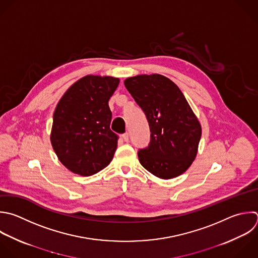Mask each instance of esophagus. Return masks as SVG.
I'll return each mask as SVG.
<instances>
[{"mask_svg": "<svg viewBox=\"0 0 258 258\" xmlns=\"http://www.w3.org/2000/svg\"><path fill=\"white\" fill-rule=\"evenodd\" d=\"M122 138H123V140H124L125 142H128V141H129V134H128V132L124 133V134L122 135Z\"/></svg>", "mask_w": 258, "mask_h": 258, "instance_id": "34e87169", "label": "esophagus"}]
</instances>
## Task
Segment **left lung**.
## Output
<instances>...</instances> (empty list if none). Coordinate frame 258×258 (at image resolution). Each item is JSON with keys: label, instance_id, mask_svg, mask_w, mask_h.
Wrapping results in <instances>:
<instances>
[{"label": "left lung", "instance_id": "8db88e82", "mask_svg": "<svg viewBox=\"0 0 258 258\" xmlns=\"http://www.w3.org/2000/svg\"><path fill=\"white\" fill-rule=\"evenodd\" d=\"M124 85L143 110L151 132L148 147L138 151L141 165L161 179L180 175L195 160L202 135L183 94L158 74L127 78Z\"/></svg>", "mask_w": 258, "mask_h": 258}]
</instances>
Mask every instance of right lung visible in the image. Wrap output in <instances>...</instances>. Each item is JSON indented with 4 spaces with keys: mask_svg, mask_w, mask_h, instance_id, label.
Segmentation results:
<instances>
[{
    "mask_svg": "<svg viewBox=\"0 0 258 258\" xmlns=\"http://www.w3.org/2000/svg\"><path fill=\"white\" fill-rule=\"evenodd\" d=\"M120 80L86 76L63 94L54 114L50 133L59 161L72 172L89 176L110 164L118 136L111 131L109 100Z\"/></svg>",
    "mask_w": 258,
    "mask_h": 258,
    "instance_id": "add662e5",
    "label": "right lung"
}]
</instances>
